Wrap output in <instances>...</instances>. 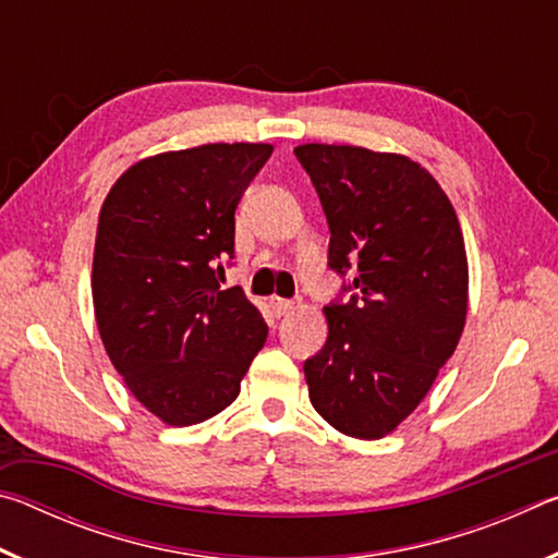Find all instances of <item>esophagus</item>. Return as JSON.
Returning <instances> with one entry per match:
<instances>
[{
	"mask_svg": "<svg viewBox=\"0 0 558 558\" xmlns=\"http://www.w3.org/2000/svg\"><path fill=\"white\" fill-rule=\"evenodd\" d=\"M272 313H276L278 317H286L290 315L292 310H295V300H286V298H272Z\"/></svg>",
	"mask_w": 558,
	"mask_h": 558,
	"instance_id": "1",
	"label": "esophagus"
}]
</instances>
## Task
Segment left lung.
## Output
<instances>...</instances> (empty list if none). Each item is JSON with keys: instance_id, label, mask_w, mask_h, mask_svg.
I'll return each mask as SVG.
<instances>
[{"instance_id": "1", "label": "left lung", "mask_w": 558, "mask_h": 558, "mask_svg": "<svg viewBox=\"0 0 558 558\" xmlns=\"http://www.w3.org/2000/svg\"><path fill=\"white\" fill-rule=\"evenodd\" d=\"M329 226L327 266L342 278L329 335L305 359L310 401L339 433H391L456 352L468 315V258L456 209L409 157L300 145Z\"/></svg>"}]
</instances>
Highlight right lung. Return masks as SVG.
Here are the masks:
<instances>
[{
	"mask_svg": "<svg viewBox=\"0 0 558 558\" xmlns=\"http://www.w3.org/2000/svg\"><path fill=\"white\" fill-rule=\"evenodd\" d=\"M270 145H202L143 159L100 209L93 305L112 366L169 426L235 401L268 337L243 290H221L235 206Z\"/></svg>",
	"mask_w": 558,
	"mask_h": 558,
	"instance_id": "right-lung-1",
	"label": "right lung"
}]
</instances>
